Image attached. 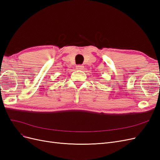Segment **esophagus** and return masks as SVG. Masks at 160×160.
I'll return each instance as SVG.
<instances>
[{
	"label": "esophagus",
	"instance_id": "obj_1",
	"mask_svg": "<svg viewBox=\"0 0 160 160\" xmlns=\"http://www.w3.org/2000/svg\"><path fill=\"white\" fill-rule=\"evenodd\" d=\"M83 68H84V66L81 65H78L76 66V69L77 70H83Z\"/></svg>",
	"mask_w": 160,
	"mask_h": 160
}]
</instances>
